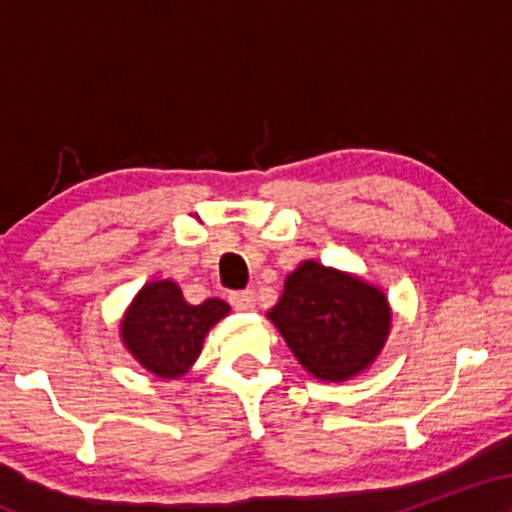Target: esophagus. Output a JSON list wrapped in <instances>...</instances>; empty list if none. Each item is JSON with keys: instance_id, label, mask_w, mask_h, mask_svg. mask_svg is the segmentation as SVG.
<instances>
[{"instance_id": "obj_1", "label": "esophagus", "mask_w": 512, "mask_h": 512, "mask_svg": "<svg viewBox=\"0 0 512 512\" xmlns=\"http://www.w3.org/2000/svg\"><path fill=\"white\" fill-rule=\"evenodd\" d=\"M228 301H231V305L236 310H240V313H248V310L255 308V293L252 291H236L228 296Z\"/></svg>"}]
</instances>
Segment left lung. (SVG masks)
<instances>
[{"label": "left lung", "mask_w": 512, "mask_h": 512, "mask_svg": "<svg viewBox=\"0 0 512 512\" xmlns=\"http://www.w3.org/2000/svg\"><path fill=\"white\" fill-rule=\"evenodd\" d=\"M298 363L327 383L363 373L387 342L392 310L378 286L305 260L267 313Z\"/></svg>", "instance_id": "8db88e82"}]
</instances>
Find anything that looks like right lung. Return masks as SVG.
Returning <instances> with one entry per match:
<instances>
[{"mask_svg": "<svg viewBox=\"0 0 512 512\" xmlns=\"http://www.w3.org/2000/svg\"><path fill=\"white\" fill-rule=\"evenodd\" d=\"M228 310L221 298L190 305L170 279L149 281L122 317V342L149 373L180 378L202 354L207 332Z\"/></svg>", "mask_w": 512, "mask_h": 512, "instance_id": "add662e5", "label": "right lung"}]
</instances>
